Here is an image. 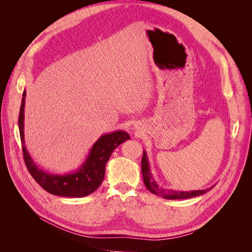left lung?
<instances>
[{
  "instance_id": "left-lung-1",
  "label": "left lung",
  "mask_w": 252,
  "mask_h": 252,
  "mask_svg": "<svg viewBox=\"0 0 252 252\" xmlns=\"http://www.w3.org/2000/svg\"><path fill=\"white\" fill-rule=\"evenodd\" d=\"M142 174H143V180L144 184L146 188L156 195H158L163 197L166 200H182V199H190V197H194L197 195H202L206 193L211 188L205 189V190H192V191H175V190H168V189H163L159 188L155 181L154 177L151 175L150 168H149V162L146 156V152H143V158H142Z\"/></svg>"
}]
</instances>
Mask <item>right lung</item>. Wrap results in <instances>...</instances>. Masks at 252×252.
I'll return each mask as SVG.
<instances>
[{"label":"right lung","instance_id":"obj_1","mask_svg":"<svg viewBox=\"0 0 252 252\" xmlns=\"http://www.w3.org/2000/svg\"><path fill=\"white\" fill-rule=\"evenodd\" d=\"M26 91H23V97L19 114V129L22 142L23 157L29 173L43 189L47 192L69 197H82L94 192L101 185L105 177V165L113 150L126 140L130 139L123 130H118L102 135L91 148L86 161L81 168L68 174H51L40 169L32 157L29 156L24 141V107Z\"/></svg>","mask_w":252,"mask_h":252}]
</instances>
